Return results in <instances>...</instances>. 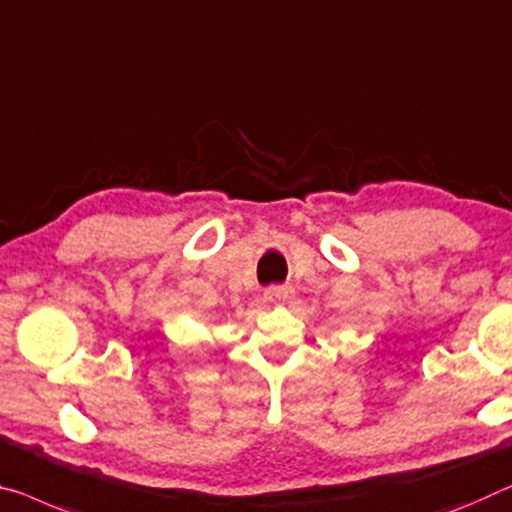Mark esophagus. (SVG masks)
<instances>
[{"label": "esophagus", "mask_w": 512, "mask_h": 512, "mask_svg": "<svg viewBox=\"0 0 512 512\" xmlns=\"http://www.w3.org/2000/svg\"><path fill=\"white\" fill-rule=\"evenodd\" d=\"M293 297V288L288 286H270L265 290V300L270 304H286Z\"/></svg>", "instance_id": "34e87169"}]
</instances>
